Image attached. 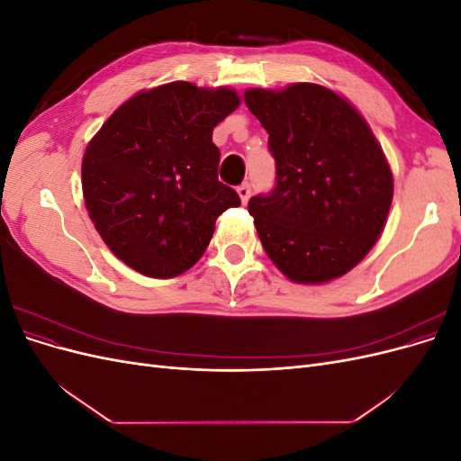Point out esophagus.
Masks as SVG:
<instances>
[{
  "label": "esophagus",
  "mask_w": 461,
  "mask_h": 461,
  "mask_svg": "<svg viewBox=\"0 0 461 461\" xmlns=\"http://www.w3.org/2000/svg\"><path fill=\"white\" fill-rule=\"evenodd\" d=\"M236 192H239L242 203H246L249 200V196H252V186H249L248 183H242L239 188H236Z\"/></svg>",
  "instance_id": "esophagus-1"
}]
</instances>
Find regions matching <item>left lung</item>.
Returning <instances> with one entry per match:
<instances>
[{"label":"left lung","mask_w":461,"mask_h":461,"mask_svg":"<svg viewBox=\"0 0 461 461\" xmlns=\"http://www.w3.org/2000/svg\"><path fill=\"white\" fill-rule=\"evenodd\" d=\"M269 134L276 180L249 198L263 249L290 281L342 276L373 248L393 202V173L367 122L344 97L310 82L248 90Z\"/></svg>","instance_id":"obj_1"}]
</instances>
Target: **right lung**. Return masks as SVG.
Listing matches in <instances>:
<instances>
[{
    "label": "right lung",
    "mask_w": 461,
    "mask_h": 461,
    "mask_svg": "<svg viewBox=\"0 0 461 461\" xmlns=\"http://www.w3.org/2000/svg\"><path fill=\"white\" fill-rule=\"evenodd\" d=\"M229 88L171 82L136 94L111 115L82 159L95 230L122 263L153 278L190 269L217 217L240 198L217 178L212 134L239 107Z\"/></svg>",
    "instance_id": "obj_1"
}]
</instances>
